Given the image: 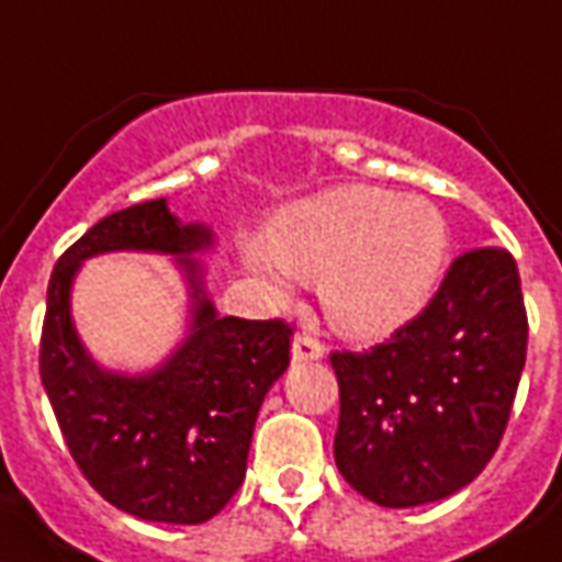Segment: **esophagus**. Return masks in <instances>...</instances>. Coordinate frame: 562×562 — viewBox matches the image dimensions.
Here are the masks:
<instances>
[{
  "label": "esophagus",
  "mask_w": 562,
  "mask_h": 562,
  "mask_svg": "<svg viewBox=\"0 0 562 562\" xmlns=\"http://www.w3.org/2000/svg\"><path fill=\"white\" fill-rule=\"evenodd\" d=\"M290 359L296 362V366H302V362H317V359H323V344L317 341V338H311V335H296L293 338V347H290Z\"/></svg>",
  "instance_id": "obj_1"
}]
</instances>
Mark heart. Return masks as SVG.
I'll list each match as a JSON object with an SVG mask.
<instances>
[{"label":"heart","mask_w":562,"mask_h":562,"mask_svg":"<svg viewBox=\"0 0 562 562\" xmlns=\"http://www.w3.org/2000/svg\"><path fill=\"white\" fill-rule=\"evenodd\" d=\"M449 251L443 215L422 196L335 186L272 221L269 239L245 236L241 263L278 302L317 278L323 314L347 338H386L437 290Z\"/></svg>","instance_id":"1"}]
</instances>
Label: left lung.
Wrapping results in <instances>:
<instances>
[{
	"mask_svg": "<svg viewBox=\"0 0 562 562\" xmlns=\"http://www.w3.org/2000/svg\"><path fill=\"white\" fill-rule=\"evenodd\" d=\"M527 359V311L509 251L458 257L416 321L368 353H331L341 386L335 464L362 497L411 509L485 470Z\"/></svg>",
	"mask_w": 562,
	"mask_h": 562,
	"instance_id": "left-lung-1",
	"label": "left lung"
}]
</instances>
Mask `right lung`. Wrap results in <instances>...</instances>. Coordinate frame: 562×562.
<instances>
[{
    "mask_svg": "<svg viewBox=\"0 0 562 562\" xmlns=\"http://www.w3.org/2000/svg\"><path fill=\"white\" fill-rule=\"evenodd\" d=\"M218 236L167 196L113 212L59 257L47 286L41 383L74 461L101 497L155 524H203L245 479L254 422L290 366V326L224 317L209 296ZM161 252L187 284V331L158 367L116 372L85 347L72 281L101 252Z\"/></svg>",
    "mask_w": 562,
    "mask_h": 562,
    "instance_id": "1",
    "label": "right lung"
}]
</instances>
